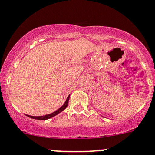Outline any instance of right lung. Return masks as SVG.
<instances>
[{"label": "right lung", "mask_w": 155, "mask_h": 155, "mask_svg": "<svg viewBox=\"0 0 155 155\" xmlns=\"http://www.w3.org/2000/svg\"><path fill=\"white\" fill-rule=\"evenodd\" d=\"M69 97H70V95H69V97H67V99H66V100H65V104H64L63 105L60 107V108L58 109V110H57L56 111H55V112L51 113V114H47V115H45V116H40V117H34V116H29V115H27V116L28 117H29L32 118V119L40 120H48V119H49V118L53 117H55V115H57V114H58L59 113L62 112V111H63L64 110H65V109L67 107L68 104H69Z\"/></svg>", "instance_id": "obj_1"}]
</instances>
